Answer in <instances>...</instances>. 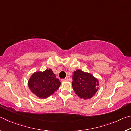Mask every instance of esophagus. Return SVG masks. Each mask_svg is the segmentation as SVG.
<instances>
[{
	"label": "esophagus",
	"mask_w": 131,
	"mask_h": 131,
	"mask_svg": "<svg viewBox=\"0 0 131 131\" xmlns=\"http://www.w3.org/2000/svg\"><path fill=\"white\" fill-rule=\"evenodd\" d=\"M61 80H62V82H66V81L68 80V78H66L65 79H62Z\"/></svg>",
	"instance_id": "obj_1"
}]
</instances>
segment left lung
Listing matches in <instances>:
<instances>
[{
    "label": "left lung",
    "instance_id": "8db88e82",
    "mask_svg": "<svg viewBox=\"0 0 131 131\" xmlns=\"http://www.w3.org/2000/svg\"><path fill=\"white\" fill-rule=\"evenodd\" d=\"M98 80L91 74L80 70L74 72L72 87L76 94L80 98H92L98 90Z\"/></svg>",
    "mask_w": 131,
    "mask_h": 131
}]
</instances>
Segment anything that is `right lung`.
Instances as JSON below:
<instances>
[{"label":"right lung","instance_id":"add662e5","mask_svg":"<svg viewBox=\"0 0 131 131\" xmlns=\"http://www.w3.org/2000/svg\"><path fill=\"white\" fill-rule=\"evenodd\" d=\"M61 83L51 69L36 72L28 81L31 92L39 98H47L59 88Z\"/></svg>","mask_w":131,"mask_h":131}]
</instances>
